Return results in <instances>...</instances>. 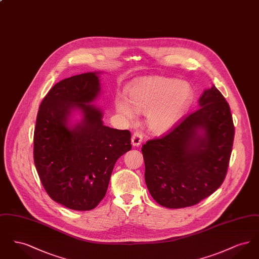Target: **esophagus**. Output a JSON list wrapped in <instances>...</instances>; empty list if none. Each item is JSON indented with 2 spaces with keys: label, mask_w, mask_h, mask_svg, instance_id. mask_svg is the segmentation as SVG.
Segmentation results:
<instances>
[{
  "label": "esophagus",
  "mask_w": 259,
  "mask_h": 259,
  "mask_svg": "<svg viewBox=\"0 0 259 259\" xmlns=\"http://www.w3.org/2000/svg\"><path fill=\"white\" fill-rule=\"evenodd\" d=\"M143 141V135L141 132L139 131H136L135 133L132 136V145L134 147H139L141 145Z\"/></svg>",
  "instance_id": "34e87169"
}]
</instances>
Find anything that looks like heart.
Returning <instances> with one entry per match:
<instances>
[{
  "label": "heart",
  "instance_id": "b5f03b06",
  "mask_svg": "<svg viewBox=\"0 0 259 259\" xmlns=\"http://www.w3.org/2000/svg\"><path fill=\"white\" fill-rule=\"evenodd\" d=\"M127 100L116 97L115 109L128 120L136 112H145L149 129L162 134L170 130L185 115L191 105L193 90L177 78L151 75L140 78L126 89Z\"/></svg>",
  "mask_w": 259,
  "mask_h": 259
}]
</instances>
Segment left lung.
<instances>
[{"label": "left lung", "mask_w": 259, "mask_h": 259, "mask_svg": "<svg viewBox=\"0 0 259 259\" xmlns=\"http://www.w3.org/2000/svg\"><path fill=\"white\" fill-rule=\"evenodd\" d=\"M234 134L228 103L214 85L205 90L197 111L143 146L150 195L170 209L209 197L225 179Z\"/></svg>", "instance_id": "8db88e82"}]
</instances>
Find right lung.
Instances as JSON below:
<instances>
[{
	"mask_svg": "<svg viewBox=\"0 0 259 259\" xmlns=\"http://www.w3.org/2000/svg\"><path fill=\"white\" fill-rule=\"evenodd\" d=\"M99 73L65 78L41 101L34 132V162L50 197L75 210H89L105 197L116 160L129 151L131 133L103 123L91 105L100 94ZM74 109L83 119L74 126Z\"/></svg>",
	"mask_w": 259,
	"mask_h": 259,
	"instance_id": "right-lung-1",
	"label": "right lung"
}]
</instances>
